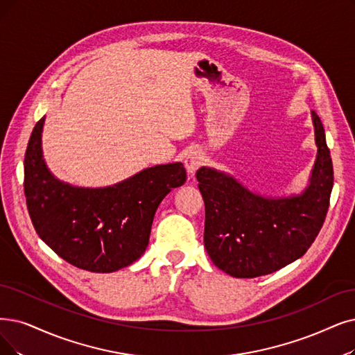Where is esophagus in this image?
Here are the masks:
<instances>
[{"label":"esophagus","mask_w":355,"mask_h":355,"mask_svg":"<svg viewBox=\"0 0 355 355\" xmlns=\"http://www.w3.org/2000/svg\"><path fill=\"white\" fill-rule=\"evenodd\" d=\"M202 154L200 151H192L187 155L185 159V167L189 173H195L198 168H200L202 166Z\"/></svg>","instance_id":"34e87169"}]
</instances>
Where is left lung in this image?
I'll return each instance as SVG.
<instances>
[{"mask_svg": "<svg viewBox=\"0 0 355 355\" xmlns=\"http://www.w3.org/2000/svg\"><path fill=\"white\" fill-rule=\"evenodd\" d=\"M311 116L318 160L300 196L266 200L217 170L201 167L196 172L205 204V249L224 272L237 278L275 272L315 242L328 214L334 166L322 121L316 112Z\"/></svg>", "mask_w": 355, "mask_h": 355, "instance_id": "8db88e82", "label": "left lung"}]
</instances>
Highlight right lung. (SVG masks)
<instances>
[{
	"label": "right lung",
	"mask_w": 355,
	"mask_h": 355,
	"mask_svg": "<svg viewBox=\"0 0 355 355\" xmlns=\"http://www.w3.org/2000/svg\"><path fill=\"white\" fill-rule=\"evenodd\" d=\"M37 121L24 154V196L39 237L68 263L112 272L135 262L147 249L159 204L187 182L182 163L150 167L103 189L73 188L56 180L40 150Z\"/></svg>",
	"instance_id": "right-lung-1"
}]
</instances>
